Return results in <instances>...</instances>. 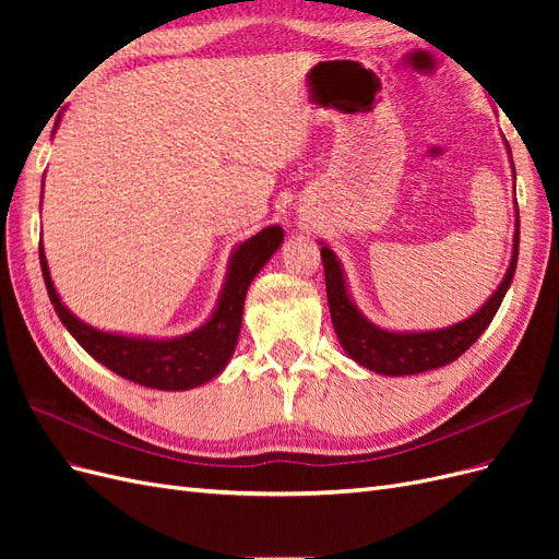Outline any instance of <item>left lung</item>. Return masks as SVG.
Returning a JSON list of instances; mask_svg holds the SVG:
<instances>
[{"label": "left lung", "mask_w": 559, "mask_h": 559, "mask_svg": "<svg viewBox=\"0 0 559 559\" xmlns=\"http://www.w3.org/2000/svg\"><path fill=\"white\" fill-rule=\"evenodd\" d=\"M513 175H515V167H513ZM513 242L515 245H513L511 267L509 273H506L503 282L499 284L495 296L489 298L476 314L460 321V324L441 329V331H427V333H394V331H384V329H378L376 324H370V321L364 319L361 312L354 308V302L347 296L343 270L335 259V253L329 247H321V261H324V275H326L329 312H331L333 329L337 333V341H341V345L354 361L382 376H415V373H425V370L452 364L478 341L480 333L489 326V321L495 319L506 292H509L515 275V265H518L520 214L515 218Z\"/></svg>", "instance_id": "8db88e82"}]
</instances>
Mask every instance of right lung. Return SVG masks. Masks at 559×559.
I'll return each instance as SVG.
<instances>
[{"mask_svg":"<svg viewBox=\"0 0 559 559\" xmlns=\"http://www.w3.org/2000/svg\"><path fill=\"white\" fill-rule=\"evenodd\" d=\"M282 240V228L270 226L242 242L238 251L233 253L226 286L212 319L205 326L183 337H175V341L126 337L83 324L60 302L56 286L50 282L41 245L39 261L48 298L53 302L60 321L93 359L130 382L151 389H165V392H179V389H191L216 378L226 368L235 345H238L249 284L277 251Z\"/></svg>","mask_w":559,"mask_h":559,"instance_id":"obj_1","label":"right lung"}]
</instances>
